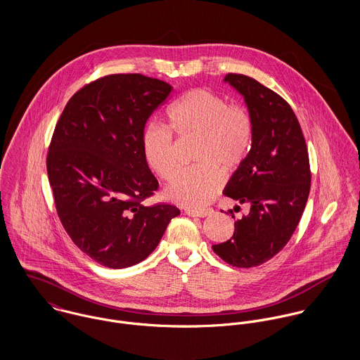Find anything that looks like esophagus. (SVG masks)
I'll list each match as a JSON object with an SVG mask.
<instances>
[{
	"label": "esophagus",
	"instance_id": "34e87169",
	"mask_svg": "<svg viewBox=\"0 0 360 360\" xmlns=\"http://www.w3.org/2000/svg\"><path fill=\"white\" fill-rule=\"evenodd\" d=\"M212 213H213L212 209H193V207L186 209V214L193 217H206V216H210Z\"/></svg>",
	"mask_w": 360,
	"mask_h": 360
}]
</instances>
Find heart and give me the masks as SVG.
I'll return each instance as SVG.
<instances>
[{
	"label": "heart",
	"mask_w": 360,
	"mask_h": 360,
	"mask_svg": "<svg viewBox=\"0 0 360 360\" xmlns=\"http://www.w3.org/2000/svg\"><path fill=\"white\" fill-rule=\"evenodd\" d=\"M169 127L179 137H198L194 162L200 163L176 173L165 188V197L188 206L207 204L221 188L223 176L245 160L252 144V120L247 109L229 103L206 89L187 91L167 110ZM146 163L160 179L176 169L174 143L170 131L150 123L141 134Z\"/></svg>",
	"instance_id": "heart-1"
}]
</instances>
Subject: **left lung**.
Wrapping results in <instances>:
<instances>
[{"mask_svg": "<svg viewBox=\"0 0 360 360\" xmlns=\"http://www.w3.org/2000/svg\"><path fill=\"white\" fill-rule=\"evenodd\" d=\"M223 82L243 96L252 120L251 150L223 194L248 204L250 213L212 250L231 266L254 267L278 254L301 220L310 191L308 150L294 110L278 94L244 75L229 73Z\"/></svg>", "mask_w": 360, "mask_h": 360, "instance_id": "obj_1", "label": "left lung"}]
</instances>
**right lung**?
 Returning <instances> with one entry per match:
<instances>
[{
  "label": "right lung",
  "mask_w": 360,
  "mask_h": 360,
  "mask_svg": "<svg viewBox=\"0 0 360 360\" xmlns=\"http://www.w3.org/2000/svg\"><path fill=\"white\" fill-rule=\"evenodd\" d=\"M173 87L139 73L109 75L66 103L47 156L58 216L72 241L109 269L147 259L173 205L141 204L158 180L141 153V134Z\"/></svg>",
  "instance_id": "add662e5"
}]
</instances>
